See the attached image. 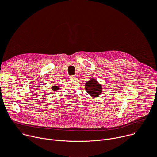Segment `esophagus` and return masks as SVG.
<instances>
[{
  "label": "esophagus",
  "mask_w": 157,
  "mask_h": 157,
  "mask_svg": "<svg viewBox=\"0 0 157 157\" xmlns=\"http://www.w3.org/2000/svg\"><path fill=\"white\" fill-rule=\"evenodd\" d=\"M77 76H70V79H77Z\"/></svg>",
  "instance_id": "obj_1"
}]
</instances>
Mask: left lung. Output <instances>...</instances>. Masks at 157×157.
Here are the masks:
<instances>
[{
    "mask_svg": "<svg viewBox=\"0 0 157 157\" xmlns=\"http://www.w3.org/2000/svg\"><path fill=\"white\" fill-rule=\"evenodd\" d=\"M85 90L92 97H97L102 92V86L94 78L90 79L85 83Z\"/></svg>",
    "mask_w": 157,
    "mask_h": 157,
    "instance_id": "obj_1",
    "label": "left lung"
}]
</instances>
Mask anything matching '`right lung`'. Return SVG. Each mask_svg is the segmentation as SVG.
Returning a JSON list of instances; mask_svg holds the SVG:
<instances>
[{"label":"right lung","instance_id":"add662e5","mask_svg":"<svg viewBox=\"0 0 157 157\" xmlns=\"http://www.w3.org/2000/svg\"><path fill=\"white\" fill-rule=\"evenodd\" d=\"M52 90L53 91H57V90H59V87L57 86H53L52 87Z\"/></svg>","mask_w":157,"mask_h":157}]
</instances>
